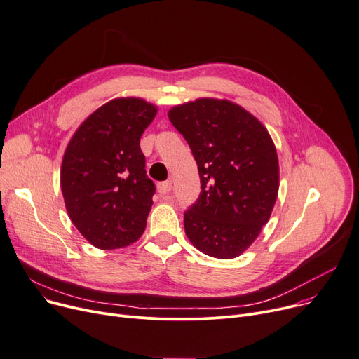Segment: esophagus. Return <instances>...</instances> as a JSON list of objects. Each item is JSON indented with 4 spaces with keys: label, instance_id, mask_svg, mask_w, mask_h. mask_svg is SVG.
<instances>
[{
    "label": "esophagus",
    "instance_id": "1",
    "mask_svg": "<svg viewBox=\"0 0 359 359\" xmlns=\"http://www.w3.org/2000/svg\"><path fill=\"white\" fill-rule=\"evenodd\" d=\"M157 190L160 195H167L172 190V183L170 182H161L157 184Z\"/></svg>",
    "mask_w": 359,
    "mask_h": 359
}]
</instances>
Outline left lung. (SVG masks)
Returning a JSON list of instances; mask_svg holds the SVG:
<instances>
[{"instance_id": "8db88e82", "label": "left lung", "mask_w": 359, "mask_h": 359, "mask_svg": "<svg viewBox=\"0 0 359 359\" xmlns=\"http://www.w3.org/2000/svg\"><path fill=\"white\" fill-rule=\"evenodd\" d=\"M169 119L198 164L201 195L184 212V232L201 252L241 255L259 235L278 195L280 167L273 138L258 118L228 100L176 105Z\"/></svg>"}]
</instances>
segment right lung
Wrapping results in <instances>:
<instances>
[{
	"instance_id": "1",
	"label": "right lung",
	"mask_w": 359,
	"mask_h": 359,
	"mask_svg": "<svg viewBox=\"0 0 359 359\" xmlns=\"http://www.w3.org/2000/svg\"><path fill=\"white\" fill-rule=\"evenodd\" d=\"M156 114L142 98L111 100L85 119L65 150L60 187L67 215L100 250L127 247L146 229L156 187L140 138Z\"/></svg>"
}]
</instances>
